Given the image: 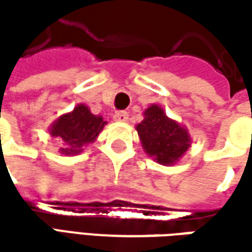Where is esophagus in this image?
I'll return each instance as SVG.
<instances>
[{
	"instance_id": "obj_1",
	"label": "esophagus",
	"mask_w": 252,
	"mask_h": 252,
	"mask_svg": "<svg viewBox=\"0 0 252 252\" xmlns=\"http://www.w3.org/2000/svg\"><path fill=\"white\" fill-rule=\"evenodd\" d=\"M129 119V115H127V112H115V115H113V121L116 122H126Z\"/></svg>"
}]
</instances>
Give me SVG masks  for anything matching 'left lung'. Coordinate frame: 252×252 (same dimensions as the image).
<instances>
[{
	"instance_id": "1",
	"label": "left lung",
	"mask_w": 252,
	"mask_h": 252,
	"mask_svg": "<svg viewBox=\"0 0 252 252\" xmlns=\"http://www.w3.org/2000/svg\"><path fill=\"white\" fill-rule=\"evenodd\" d=\"M144 151L162 165L178 162L190 146L188 130L169 119L158 105L144 111V121L136 126Z\"/></svg>"
}]
</instances>
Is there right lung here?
Instances as JSON below:
<instances>
[{
  "mask_svg": "<svg viewBox=\"0 0 252 252\" xmlns=\"http://www.w3.org/2000/svg\"><path fill=\"white\" fill-rule=\"evenodd\" d=\"M106 122L101 116L92 115L88 106L83 103L77 105L73 112L62 115L50 126L49 133L53 137H59L63 147L62 154L75 156L84 150L85 144H90L98 137Z\"/></svg>",
  "mask_w": 252,
  "mask_h": 252,
  "instance_id": "1",
  "label": "right lung"
}]
</instances>
